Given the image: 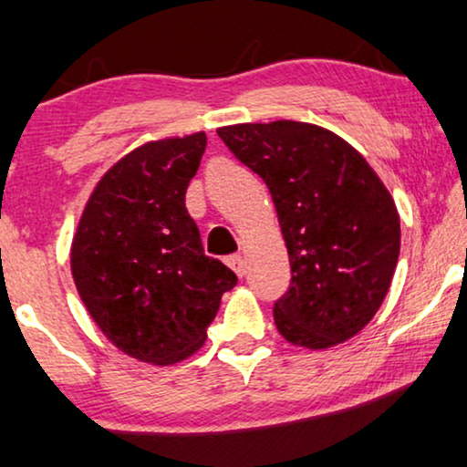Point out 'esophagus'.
I'll return each mask as SVG.
<instances>
[{
    "label": "esophagus",
    "instance_id": "esophagus-1",
    "mask_svg": "<svg viewBox=\"0 0 467 467\" xmlns=\"http://www.w3.org/2000/svg\"><path fill=\"white\" fill-rule=\"evenodd\" d=\"M228 267L233 269L234 274H237V276H244L245 274V261H244V256L241 254H234V256H228Z\"/></svg>",
    "mask_w": 467,
    "mask_h": 467
}]
</instances>
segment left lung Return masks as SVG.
I'll return each mask as SVG.
<instances>
[{
	"label": "left lung",
	"instance_id": "obj_1",
	"mask_svg": "<svg viewBox=\"0 0 467 467\" xmlns=\"http://www.w3.org/2000/svg\"><path fill=\"white\" fill-rule=\"evenodd\" d=\"M217 134L276 206L291 265L289 291L274 305L278 333L311 350L355 337L383 305L400 254L389 191L350 143L313 123H237Z\"/></svg>",
	"mask_w": 467,
	"mask_h": 467
}]
</instances>
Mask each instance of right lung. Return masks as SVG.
Returning <instances> with one entry per match:
<instances>
[{"instance_id": "obj_1", "label": "right lung", "mask_w": 467, "mask_h": 467, "mask_svg": "<svg viewBox=\"0 0 467 467\" xmlns=\"http://www.w3.org/2000/svg\"><path fill=\"white\" fill-rule=\"evenodd\" d=\"M206 134L150 141L117 161L84 206L71 274L106 339L139 361L173 365L198 352L237 276L204 254L184 193Z\"/></svg>"}]
</instances>
